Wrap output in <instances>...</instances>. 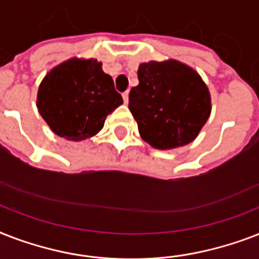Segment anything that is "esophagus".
<instances>
[{
  "mask_svg": "<svg viewBox=\"0 0 259 259\" xmlns=\"http://www.w3.org/2000/svg\"><path fill=\"white\" fill-rule=\"evenodd\" d=\"M122 97H123V101H125V103H127V102H129V91H125V93L122 94Z\"/></svg>",
  "mask_w": 259,
  "mask_h": 259,
  "instance_id": "esophagus-1",
  "label": "esophagus"
}]
</instances>
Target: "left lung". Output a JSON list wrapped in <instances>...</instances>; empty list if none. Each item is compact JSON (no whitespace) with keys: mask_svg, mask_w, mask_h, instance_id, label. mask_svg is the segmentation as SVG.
I'll return each mask as SVG.
<instances>
[{"mask_svg":"<svg viewBox=\"0 0 259 259\" xmlns=\"http://www.w3.org/2000/svg\"><path fill=\"white\" fill-rule=\"evenodd\" d=\"M129 109L144 141L156 149L192 142L211 113V98L197 72L176 60L142 63Z\"/></svg>","mask_w":259,"mask_h":259,"instance_id":"obj_1","label":"left lung"}]
</instances>
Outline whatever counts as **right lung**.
I'll return each instance as SVG.
<instances>
[{
  "instance_id": "obj_1",
  "label": "right lung",
  "mask_w": 259,
  "mask_h": 259,
  "mask_svg": "<svg viewBox=\"0 0 259 259\" xmlns=\"http://www.w3.org/2000/svg\"><path fill=\"white\" fill-rule=\"evenodd\" d=\"M122 102L95 59L62 63L46 75L37 94L38 113L54 133L70 141L95 136Z\"/></svg>"
}]
</instances>
